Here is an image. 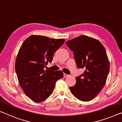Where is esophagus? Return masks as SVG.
<instances>
[{
	"mask_svg": "<svg viewBox=\"0 0 122 122\" xmlns=\"http://www.w3.org/2000/svg\"><path fill=\"white\" fill-rule=\"evenodd\" d=\"M69 76V75L66 74V73H64V74H63V76H64L65 78H66V77H68V76Z\"/></svg>",
	"mask_w": 122,
	"mask_h": 122,
	"instance_id": "34e87169",
	"label": "esophagus"
}]
</instances>
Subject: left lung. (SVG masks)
<instances>
[{"mask_svg":"<svg viewBox=\"0 0 122 122\" xmlns=\"http://www.w3.org/2000/svg\"><path fill=\"white\" fill-rule=\"evenodd\" d=\"M73 52L79 68H85L81 75L76 77V84L70 87L71 93L83 102L92 100L105 85L110 69L106 52L99 41L81 35L66 42Z\"/></svg>","mask_w":122,"mask_h":122,"instance_id":"obj_1","label":"left lung"}]
</instances>
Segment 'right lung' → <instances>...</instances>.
<instances>
[{"label": "right lung", "mask_w": 122, "mask_h": 122, "mask_svg": "<svg viewBox=\"0 0 122 122\" xmlns=\"http://www.w3.org/2000/svg\"><path fill=\"white\" fill-rule=\"evenodd\" d=\"M65 41L31 35L19 49L15 63L17 78L24 93L33 101L46 100L53 93L57 81L63 78L61 71L44 70V67L51 62L54 54Z\"/></svg>", "instance_id": "add662e5"}]
</instances>
